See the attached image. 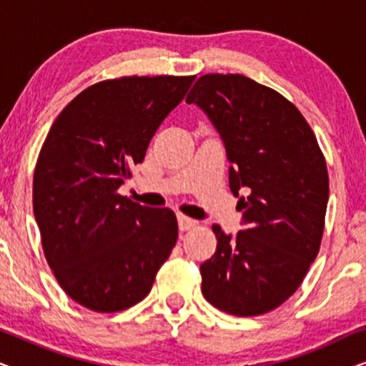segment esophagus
I'll list each match as a JSON object with an SVG mask.
<instances>
[{
    "label": "esophagus",
    "mask_w": 366,
    "mask_h": 366,
    "mask_svg": "<svg viewBox=\"0 0 366 366\" xmlns=\"http://www.w3.org/2000/svg\"><path fill=\"white\" fill-rule=\"evenodd\" d=\"M197 224H198L197 219L189 218V217H187V214H182V213L178 214V228L182 229V232H188V229L194 228Z\"/></svg>",
    "instance_id": "1"
}]
</instances>
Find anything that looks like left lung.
Here are the masks:
<instances>
[{
    "mask_svg": "<svg viewBox=\"0 0 366 366\" xmlns=\"http://www.w3.org/2000/svg\"><path fill=\"white\" fill-rule=\"evenodd\" d=\"M187 103L197 104L222 138L229 189L243 212L238 233L213 224L218 247L199 267L202 292L234 317L268 313L297 292L318 254L327 163L302 113L243 74H204Z\"/></svg>",
    "mask_w": 366,
    "mask_h": 366,
    "instance_id": "left-lung-1",
    "label": "left lung"
}]
</instances>
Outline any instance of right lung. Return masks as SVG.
Returning <instances> with one entry per match:
<instances>
[{
    "label": "right lung",
    "instance_id": "add662e5",
    "mask_svg": "<svg viewBox=\"0 0 366 366\" xmlns=\"http://www.w3.org/2000/svg\"><path fill=\"white\" fill-rule=\"evenodd\" d=\"M194 76H129L93 84L54 119L33 178L44 257L59 287L93 312L142 302L178 238L169 208L118 194L154 132Z\"/></svg>",
    "mask_w": 366,
    "mask_h": 366
}]
</instances>
